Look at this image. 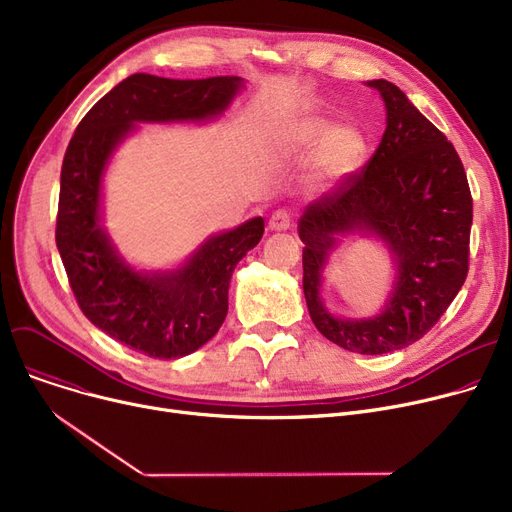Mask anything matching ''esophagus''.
I'll return each instance as SVG.
<instances>
[{
  "label": "esophagus",
  "instance_id": "obj_1",
  "mask_svg": "<svg viewBox=\"0 0 512 512\" xmlns=\"http://www.w3.org/2000/svg\"><path fill=\"white\" fill-rule=\"evenodd\" d=\"M290 213L286 209H278L272 213L270 218V230H276V232H282V230H288L290 228Z\"/></svg>",
  "mask_w": 512,
  "mask_h": 512
}]
</instances>
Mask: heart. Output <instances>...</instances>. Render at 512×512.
<instances>
[{
  "label": "heart",
  "instance_id": "heart-1",
  "mask_svg": "<svg viewBox=\"0 0 512 512\" xmlns=\"http://www.w3.org/2000/svg\"><path fill=\"white\" fill-rule=\"evenodd\" d=\"M313 155V176L317 182H336L355 172L367 153V139L355 124H336L321 116H301L288 122L276 139V153L282 159H303Z\"/></svg>",
  "mask_w": 512,
  "mask_h": 512
}]
</instances>
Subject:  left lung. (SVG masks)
<instances>
[{
	"label": "left lung",
	"instance_id": "8db88e82",
	"mask_svg": "<svg viewBox=\"0 0 512 512\" xmlns=\"http://www.w3.org/2000/svg\"><path fill=\"white\" fill-rule=\"evenodd\" d=\"M386 105V130L367 166L309 203L299 220L303 290L315 328L359 355L405 348L436 326L469 272L473 199L463 161L444 134L396 85L369 80ZM378 237L397 278L373 318L332 316L318 297L320 274L340 235Z\"/></svg>",
	"mask_w": 512,
	"mask_h": 512
}]
</instances>
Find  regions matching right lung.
<instances>
[{
	"label": "right lung",
	"mask_w": 512,
	"mask_h": 512,
	"mask_svg": "<svg viewBox=\"0 0 512 512\" xmlns=\"http://www.w3.org/2000/svg\"><path fill=\"white\" fill-rule=\"evenodd\" d=\"M245 87L240 76L124 78L76 126L64 155L56 245L80 311L107 336L153 359H180L215 336L236 263L263 236V218L209 236L184 265L137 272L101 226L107 161L139 122H207Z\"/></svg>",
	"instance_id": "add662e5"
}]
</instances>
